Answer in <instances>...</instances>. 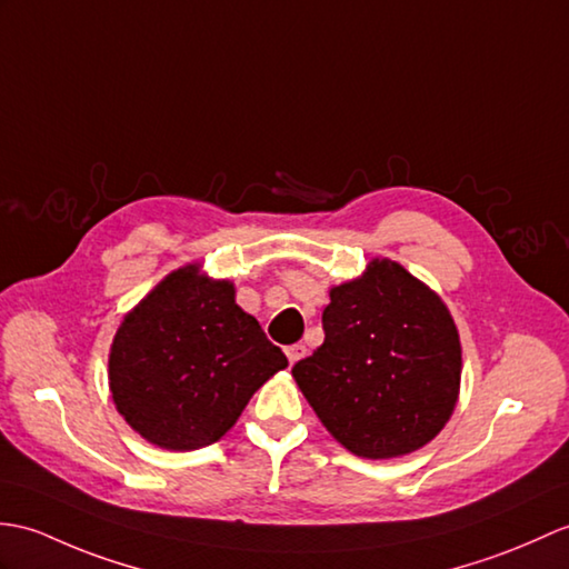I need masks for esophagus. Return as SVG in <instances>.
<instances>
[{
	"label": "esophagus",
	"instance_id": "34e87169",
	"mask_svg": "<svg viewBox=\"0 0 569 569\" xmlns=\"http://www.w3.org/2000/svg\"><path fill=\"white\" fill-rule=\"evenodd\" d=\"M308 353V349H306V345H293V347H288L286 349V356H288V361H290V366H293V363H298L300 359H302V356H306Z\"/></svg>",
	"mask_w": 569,
	"mask_h": 569
}]
</instances>
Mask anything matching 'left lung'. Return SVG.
<instances>
[{
  "label": "left lung",
  "mask_w": 569,
  "mask_h": 569,
  "mask_svg": "<svg viewBox=\"0 0 569 569\" xmlns=\"http://www.w3.org/2000/svg\"><path fill=\"white\" fill-rule=\"evenodd\" d=\"M325 341L293 378L327 431L361 458L427 446L451 419L460 390V339L451 312L398 261L329 290Z\"/></svg>",
  "instance_id": "obj_1"
}]
</instances>
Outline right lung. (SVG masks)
Instances as JSON below:
<instances>
[{
	"label": "right lung",
	"instance_id": "right-lung-1",
	"mask_svg": "<svg viewBox=\"0 0 569 569\" xmlns=\"http://www.w3.org/2000/svg\"><path fill=\"white\" fill-rule=\"evenodd\" d=\"M286 366V353L234 302V286L187 263L123 317L109 388L142 439L196 451L230 431L249 398Z\"/></svg>",
	"mask_w": 569,
	"mask_h": 569
}]
</instances>
